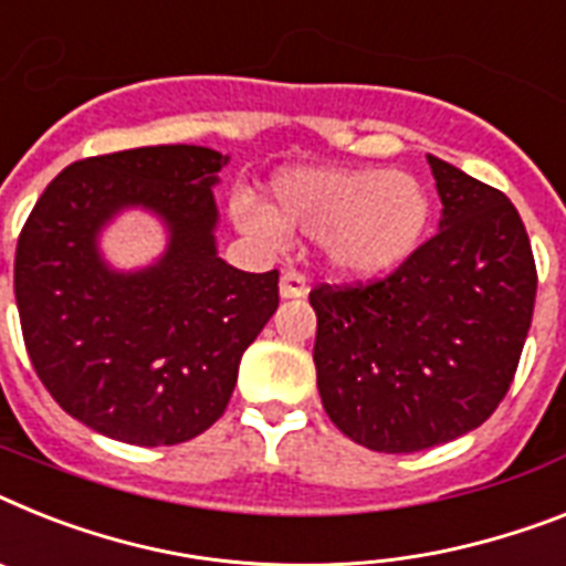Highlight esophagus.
<instances>
[{
	"label": "esophagus",
	"instance_id": "1",
	"mask_svg": "<svg viewBox=\"0 0 566 566\" xmlns=\"http://www.w3.org/2000/svg\"><path fill=\"white\" fill-rule=\"evenodd\" d=\"M307 291H311V284H307L305 275L296 273V270H284L282 279H279V293L284 298H302L307 296Z\"/></svg>",
	"mask_w": 566,
	"mask_h": 566
}]
</instances>
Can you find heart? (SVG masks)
<instances>
[{
	"instance_id": "1",
	"label": "heart",
	"mask_w": 566,
	"mask_h": 566,
	"mask_svg": "<svg viewBox=\"0 0 566 566\" xmlns=\"http://www.w3.org/2000/svg\"><path fill=\"white\" fill-rule=\"evenodd\" d=\"M232 221L259 241L284 232L322 239L331 268L371 279L400 268L431 224V198L415 175L386 169L302 166L273 180V210L235 198Z\"/></svg>"
}]
</instances>
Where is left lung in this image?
Segmentation results:
<instances>
[{
  "label": "left lung",
  "instance_id": "1",
  "mask_svg": "<svg viewBox=\"0 0 566 566\" xmlns=\"http://www.w3.org/2000/svg\"><path fill=\"white\" fill-rule=\"evenodd\" d=\"M429 166L437 235L386 279L311 291L322 406L371 452H420L486 422L533 322L538 273L512 201L446 160Z\"/></svg>",
  "mask_w": 566,
  "mask_h": 566
}]
</instances>
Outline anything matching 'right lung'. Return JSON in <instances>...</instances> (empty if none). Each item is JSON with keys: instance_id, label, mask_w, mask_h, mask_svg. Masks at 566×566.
<instances>
[{"instance_id": "1", "label": "right lung", "mask_w": 566, "mask_h": 566, "mask_svg": "<svg viewBox=\"0 0 566 566\" xmlns=\"http://www.w3.org/2000/svg\"><path fill=\"white\" fill-rule=\"evenodd\" d=\"M207 146H144L65 166L19 232L13 293L42 386L88 429L135 446L187 443L224 415L241 354L279 307V270L218 259ZM126 206L155 211L167 253L120 274L96 250Z\"/></svg>"}]
</instances>
